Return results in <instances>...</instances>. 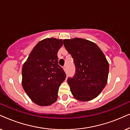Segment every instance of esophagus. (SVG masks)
Wrapping results in <instances>:
<instances>
[{"mask_svg": "<svg viewBox=\"0 0 130 130\" xmlns=\"http://www.w3.org/2000/svg\"><path fill=\"white\" fill-rule=\"evenodd\" d=\"M63 68V70L65 71H67V66H66V65H65V66H64Z\"/></svg>", "mask_w": 130, "mask_h": 130, "instance_id": "1", "label": "esophagus"}]
</instances>
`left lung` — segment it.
I'll list each match as a JSON object with an SVG mask.
<instances>
[{
    "label": "left lung",
    "mask_w": 130,
    "mask_h": 130,
    "mask_svg": "<svg viewBox=\"0 0 130 130\" xmlns=\"http://www.w3.org/2000/svg\"><path fill=\"white\" fill-rule=\"evenodd\" d=\"M63 45L74 59L75 73L67 81L72 94L79 101L94 99L108 81L109 63L96 43L74 38L63 40Z\"/></svg>",
    "instance_id": "obj_1"
}]
</instances>
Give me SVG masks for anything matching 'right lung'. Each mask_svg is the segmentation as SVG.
I'll list each match as a JSON object with an SVG mask.
<instances>
[{"label": "right lung", "instance_id": "add662e5", "mask_svg": "<svg viewBox=\"0 0 130 130\" xmlns=\"http://www.w3.org/2000/svg\"><path fill=\"white\" fill-rule=\"evenodd\" d=\"M62 44V40L55 38L39 41L22 67V87L39 106H49L56 101L59 87L66 78L57 56Z\"/></svg>", "mask_w": 130, "mask_h": 130}]
</instances>
